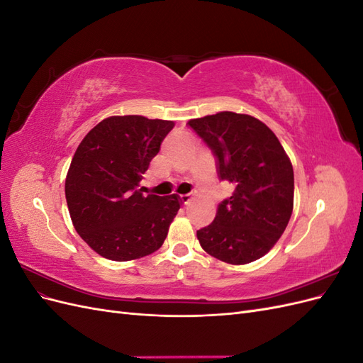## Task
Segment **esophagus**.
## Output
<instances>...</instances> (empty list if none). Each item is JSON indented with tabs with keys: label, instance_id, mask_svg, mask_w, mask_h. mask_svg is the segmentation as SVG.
<instances>
[{
	"label": "esophagus",
	"instance_id": "obj_1",
	"mask_svg": "<svg viewBox=\"0 0 363 363\" xmlns=\"http://www.w3.org/2000/svg\"><path fill=\"white\" fill-rule=\"evenodd\" d=\"M180 201L183 206H188L191 201H192V196L188 194V195H182L180 196Z\"/></svg>",
	"mask_w": 363,
	"mask_h": 363
}]
</instances>
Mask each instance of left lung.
<instances>
[{
  "label": "left lung",
  "mask_w": 363,
  "mask_h": 363,
  "mask_svg": "<svg viewBox=\"0 0 363 363\" xmlns=\"http://www.w3.org/2000/svg\"><path fill=\"white\" fill-rule=\"evenodd\" d=\"M216 157L218 175L235 186L212 224L196 238L208 255L230 265L265 256L294 208V169L272 130L255 116L219 112L189 121Z\"/></svg>",
  "instance_id": "left-lung-1"
}]
</instances>
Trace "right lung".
<instances>
[{"label":"right lung","mask_w":363,"mask_h":363,"mask_svg":"<svg viewBox=\"0 0 363 363\" xmlns=\"http://www.w3.org/2000/svg\"><path fill=\"white\" fill-rule=\"evenodd\" d=\"M174 121L111 116L84 136L65 195L74 228L98 255L127 262L157 251L180 208L179 195H144L142 180Z\"/></svg>","instance_id":"1"}]
</instances>
